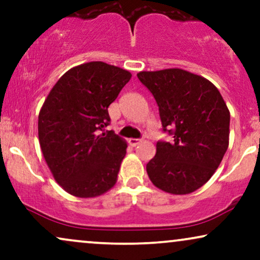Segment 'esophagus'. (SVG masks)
Instances as JSON below:
<instances>
[{
	"mask_svg": "<svg viewBox=\"0 0 260 260\" xmlns=\"http://www.w3.org/2000/svg\"><path fill=\"white\" fill-rule=\"evenodd\" d=\"M140 142H141V139H130L129 140V143H130L131 146H134V147L139 145Z\"/></svg>",
	"mask_w": 260,
	"mask_h": 260,
	"instance_id": "34e87169",
	"label": "esophagus"
}]
</instances>
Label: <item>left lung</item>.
Wrapping results in <instances>:
<instances>
[{
  "instance_id": "obj_1",
  "label": "left lung",
  "mask_w": 260,
  "mask_h": 260,
  "mask_svg": "<svg viewBox=\"0 0 260 260\" xmlns=\"http://www.w3.org/2000/svg\"><path fill=\"white\" fill-rule=\"evenodd\" d=\"M139 80L153 94L163 133L146 169L160 190L173 194L196 191L212 178L229 147L230 113L209 80L182 69L141 72Z\"/></svg>"
}]
</instances>
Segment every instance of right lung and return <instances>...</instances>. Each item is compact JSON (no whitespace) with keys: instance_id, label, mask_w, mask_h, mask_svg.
Segmentation results:
<instances>
[{"instance_id":"obj_1","label":"right lung","mask_w":260,"mask_h":260,"mask_svg":"<svg viewBox=\"0 0 260 260\" xmlns=\"http://www.w3.org/2000/svg\"><path fill=\"white\" fill-rule=\"evenodd\" d=\"M130 78L127 70L103 62L81 64L56 82L40 111L42 154L73 196H100L117 181L127 146L105 127L111 123L109 105Z\"/></svg>"}]
</instances>
